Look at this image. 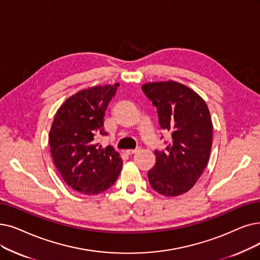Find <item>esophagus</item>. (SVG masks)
<instances>
[{
    "label": "esophagus",
    "instance_id": "esophagus-1",
    "mask_svg": "<svg viewBox=\"0 0 260 260\" xmlns=\"http://www.w3.org/2000/svg\"><path fill=\"white\" fill-rule=\"evenodd\" d=\"M139 148H137V149H135V150H126L125 151V153L127 154V155H134V154H136L137 152H139Z\"/></svg>",
    "mask_w": 260,
    "mask_h": 260
}]
</instances>
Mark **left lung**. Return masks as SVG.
Listing matches in <instances>:
<instances>
[{
	"mask_svg": "<svg viewBox=\"0 0 260 260\" xmlns=\"http://www.w3.org/2000/svg\"><path fill=\"white\" fill-rule=\"evenodd\" d=\"M141 89L157 109L160 128L172 138L165 150L155 151L156 164L148 173L150 185L166 197L183 194L207 166L212 143L210 112L204 100L179 83H149Z\"/></svg>",
	"mask_w": 260,
	"mask_h": 260,
	"instance_id": "8db88e82",
	"label": "left lung"
}]
</instances>
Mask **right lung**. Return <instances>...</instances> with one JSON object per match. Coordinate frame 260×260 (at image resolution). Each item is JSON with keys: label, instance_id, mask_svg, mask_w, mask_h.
I'll use <instances>...</instances> for the list:
<instances>
[{"label": "right lung", "instance_id": "add662e5", "mask_svg": "<svg viewBox=\"0 0 260 260\" xmlns=\"http://www.w3.org/2000/svg\"><path fill=\"white\" fill-rule=\"evenodd\" d=\"M119 84L95 86L70 96L56 112L49 135L55 167L64 182L84 194H100L117 180L119 154L98 141L106 136L105 111Z\"/></svg>", "mask_w": 260, "mask_h": 260}]
</instances>
